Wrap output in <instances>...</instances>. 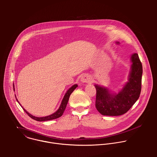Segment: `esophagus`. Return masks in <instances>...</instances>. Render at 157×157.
Here are the masks:
<instances>
[{
    "label": "esophagus",
    "mask_w": 157,
    "mask_h": 157,
    "mask_svg": "<svg viewBox=\"0 0 157 157\" xmlns=\"http://www.w3.org/2000/svg\"><path fill=\"white\" fill-rule=\"evenodd\" d=\"M81 81L82 82H86V83H90L91 82L93 81H92V79L90 78V76L87 75H83L81 78Z\"/></svg>",
    "instance_id": "1"
}]
</instances>
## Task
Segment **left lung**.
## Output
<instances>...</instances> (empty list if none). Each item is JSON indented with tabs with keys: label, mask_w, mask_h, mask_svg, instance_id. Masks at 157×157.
Returning a JSON list of instances; mask_svg holds the SVG:
<instances>
[{
	"label": "left lung",
	"mask_w": 157,
	"mask_h": 157,
	"mask_svg": "<svg viewBox=\"0 0 157 157\" xmlns=\"http://www.w3.org/2000/svg\"><path fill=\"white\" fill-rule=\"evenodd\" d=\"M131 61L132 64L128 80L118 93L94 85L96 89V107L102 115L121 116L126 113L139 99L142 87V64L137 53L131 56Z\"/></svg>",
	"instance_id": "8db88e82"
}]
</instances>
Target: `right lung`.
<instances>
[{"mask_svg": "<svg viewBox=\"0 0 157 157\" xmlns=\"http://www.w3.org/2000/svg\"><path fill=\"white\" fill-rule=\"evenodd\" d=\"M78 87V85L77 84H74L73 86H71L68 91H67V92L66 93V94H64V98L61 101V105L59 107V109L55 112V113L50 115V116H46V117H35V116H32V114H30V113H29L21 105V107L24 109V111L25 112V113L28 114L29 116H30L32 119L35 120V121H50V120H53V119H57V118H59L60 117L63 113L64 111L66 109V105L67 104H68V102L69 101V98H70V96L71 95V94L73 92V91L75 90V89ZM17 102L19 103V102L18 101V100L17 99ZM20 104V103H19Z\"/></svg>", "mask_w": 157, "mask_h": 157, "instance_id": "obj_1", "label": "right lung"}]
</instances>
